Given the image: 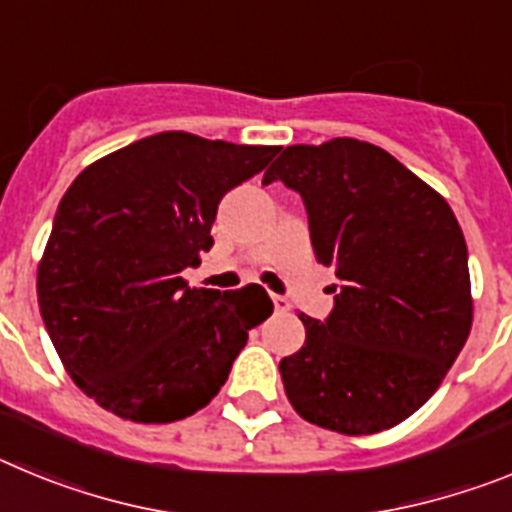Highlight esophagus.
I'll list each match as a JSON object with an SVG mask.
<instances>
[{
	"instance_id": "esophagus-1",
	"label": "esophagus",
	"mask_w": 512,
	"mask_h": 512,
	"mask_svg": "<svg viewBox=\"0 0 512 512\" xmlns=\"http://www.w3.org/2000/svg\"><path fill=\"white\" fill-rule=\"evenodd\" d=\"M271 302H274V310L277 312H287L289 310V300L282 295H271Z\"/></svg>"
}]
</instances>
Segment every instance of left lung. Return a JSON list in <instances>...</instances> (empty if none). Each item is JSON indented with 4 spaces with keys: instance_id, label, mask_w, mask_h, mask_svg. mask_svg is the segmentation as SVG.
Instances as JSON below:
<instances>
[{
    "instance_id": "obj_1",
    "label": "left lung",
    "mask_w": 512,
    "mask_h": 512,
    "mask_svg": "<svg viewBox=\"0 0 512 512\" xmlns=\"http://www.w3.org/2000/svg\"><path fill=\"white\" fill-rule=\"evenodd\" d=\"M302 197L318 264L336 271L325 320L279 361L292 408L346 436L387 431L436 392L472 330L464 233L441 194L354 138L289 146L266 169Z\"/></svg>"
}]
</instances>
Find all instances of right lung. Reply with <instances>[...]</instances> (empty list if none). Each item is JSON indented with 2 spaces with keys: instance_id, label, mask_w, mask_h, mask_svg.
<instances>
[{
  "instance_id": "right-lung-1",
  "label": "right lung",
  "mask_w": 512,
  "mask_h": 512,
  "mask_svg": "<svg viewBox=\"0 0 512 512\" xmlns=\"http://www.w3.org/2000/svg\"><path fill=\"white\" fill-rule=\"evenodd\" d=\"M279 146L158 133L74 179L38 269L45 330L84 395L135 423H171L220 392L248 330L271 315L259 284L187 287L217 205Z\"/></svg>"
}]
</instances>
